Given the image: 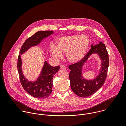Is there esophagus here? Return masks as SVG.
I'll return each instance as SVG.
<instances>
[{
  "instance_id": "esophagus-1",
  "label": "esophagus",
  "mask_w": 126,
  "mask_h": 126,
  "mask_svg": "<svg viewBox=\"0 0 126 126\" xmlns=\"http://www.w3.org/2000/svg\"><path fill=\"white\" fill-rule=\"evenodd\" d=\"M60 69H61V70H66V67H65L64 65H61L60 66Z\"/></svg>"
}]
</instances>
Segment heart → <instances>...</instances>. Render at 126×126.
Listing matches in <instances>:
<instances>
[{
  "instance_id": "obj_1",
  "label": "heart",
  "mask_w": 126,
  "mask_h": 126,
  "mask_svg": "<svg viewBox=\"0 0 126 126\" xmlns=\"http://www.w3.org/2000/svg\"><path fill=\"white\" fill-rule=\"evenodd\" d=\"M89 43L88 37L84 34L62 37L58 40L57 46H50V51L57 59H62L64 53L70 62L77 63L85 56Z\"/></svg>"
}]
</instances>
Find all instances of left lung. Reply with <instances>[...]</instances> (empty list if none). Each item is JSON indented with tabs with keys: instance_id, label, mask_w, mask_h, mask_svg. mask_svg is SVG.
<instances>
[{
	"instance_id": "8db88e82",
	"label": "left lung",
	"mask_w": 126,
	"mask_h": 126,
	"mask_svg": "<svg viewBox=\"0 0 126 126\" xmlns=\"http://www.w3.org/2000/svg\"><path fill=\"white\" fill-rule=\"evenodd\" d=\"M97 54L102 60V66L99 75L92 80L85 79L82 76V67L92 54ZM109 65V58L105 44L102 42L95 46L91 45L89 52L80 62L69 65L71 71L69 74L70 86L73 92L81 97H86L92 95L104 84L107 78Z\"/></svg>"
}]
</instances>
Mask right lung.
I'll return each instance as SVG.
<instances>
[{
  "label": "right lung",
  "mask_w": 126,
  "mask_h": 126,
  "mask_svg": "<svg viewBox=\"0 0 126 126\" xmlns=\"http://www.w3.org/2000/svg\"><path fill=\"white\" fill-rule=\"evenodd\" d=\"M53 33V31H50L37 32L25 41L21 47L18 56L17 70L21 84L26 92L32 96L39 99L47 98L51 94L52 91L53 77L58 72L60 66L53 67L45 61L41 73L37 79L34 82L30 81L25 78L23 74L22 63L20 55L25 53L32 47L38 45L44 38Z\"/></svg>",
  "instance_id": "1"
}]
</instances>
